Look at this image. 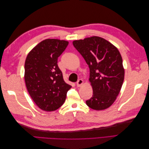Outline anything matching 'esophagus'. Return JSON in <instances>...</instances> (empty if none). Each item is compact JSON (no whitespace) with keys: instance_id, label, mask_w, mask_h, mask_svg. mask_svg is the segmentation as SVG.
Masks as SVG:
<instances>
[{"instance_id":"34e87169","label":"esophagus","mask_w":149,"mask_h":149,"mask_svg":"<svg viewBox=\"0 0 149 149\" xmlns=\"http://www.w3.org/2000/svg\"><path fill=\"white\" fill-rule=\"evenodd\" d=\"M83 80H82V79H79L78 81H77V83H76V85H77V86L78 87H79V86H81V85H83Z\"/></svg>"}]
</instances>
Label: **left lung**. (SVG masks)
Listing matches in <instances>:
<instances>
[{
	"label": "left lung",
	"instance_id": "8db88e82",
	"mask_svg": "<svg viewBox=\"0 0 149 149\" xmlns=\"http://www.w3.org/2000/svg\"><path fill=\"white\" fill-rule=\"evenodd\" d=\"M73 44L89 68L93 95L86 103L94 110L107 109L116 100L124 81L120 52L107 40L96 36L74 40Z\"/></svg>",
	"mask_w": 149,
	"mask_h": 149
}]
</instances>
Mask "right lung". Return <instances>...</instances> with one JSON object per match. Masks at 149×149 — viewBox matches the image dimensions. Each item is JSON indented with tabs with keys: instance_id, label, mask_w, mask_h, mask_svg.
<instances>
[{
	"instance_id": "obj_1",
	"label": "right lung",
	"mask_w": 149,
	"mask_h": 149,
	"mask_svg": "<svg viewBox=\"0 0 149 149\" xmlns=\"http://www.w3.org/2000/svg\"><path fill=\"white\" fill-rule=\"evenodd\" d=\"M58 39H46L29 53L25 62L26 89L40 109L53 111L60 107L71 86L65 82L57 65L58 58L68 45Z\"/></svg>"
}]
</instances>
